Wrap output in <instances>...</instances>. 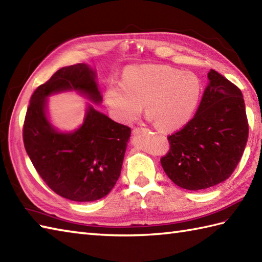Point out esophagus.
<instances>
[{
    "label": "esophagus",
    "mask_w": 262,
    "mask_h": 262,
    "mask_svg": "<svg viewBox=\"0 0 262 262\" xmlns=\"http://www.w3.org/2000/svg\"><path fill=\"white\" fill-rule=\"evenodd\" d=\"M148 129L146 128H143V127H134V129H133V133H135V134H140V133H144V132H147Z\"/></svg>",
    "instance_id": "34e87169"
}]
</instances>
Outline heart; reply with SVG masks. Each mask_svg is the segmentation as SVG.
<instances>
[{
  "mask_svg": "<svg viewBox=\"0 0 262 262\" xmlns=\"http://www.w3.org/2000/svg\"><path fill=\"white\" fill-rule=\"evenodd\" d=\"M202 93V83L191 72L168 65L146 64L125 71L121 83L105 89L104 101L111 115L130 124L145 107L146 118L159 130H173L191 118Z\"/></svg>",
  "mask_w": 262,
  "mask_h": 262,
  "instance_id": "obj_1",
  "label": "heart"
}]
</instances>
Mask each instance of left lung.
<instances>
[{
    "instance_id": "obj_1",
    "label": "left lung",
    "mask_w": 262,
    "mask_h": 262,
    "mask_svg": "<svg viewBox=\"0 0 262 262\" xmlns=\"http://www.w3.org/2000/svg\"><path fill=\"white\" fill-rule=\"evenodd\" d=\"M193 118L168 136L161 165L177 186L202 190L229 179L243 155L249 124L240 89L210 70Z\"/></svg>"
}]
</instances>
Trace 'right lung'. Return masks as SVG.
Here are the masks:
<instances>
[{
    "instance_id": "right-lung-1",
    "label": "right lung",
    "mask_w": 262,
    "mask_h": 262,
    "mask_svg": "<svg viewBox=\"0 0 262 262\" xmlns=\"http://www.w3.org/2000/svg\"><path fill=\"white\" fill-rule=\"evenodd\" d=\"M76 90L101 102L96 73L85 64L58 70L32 93L24 122L27 154L43 182L60 197L94 202L111 191L120 176L132 129L89 105L83 125L70 134L54 129L45 105L52 93Z\"/></svg>"
}]
</instances>
